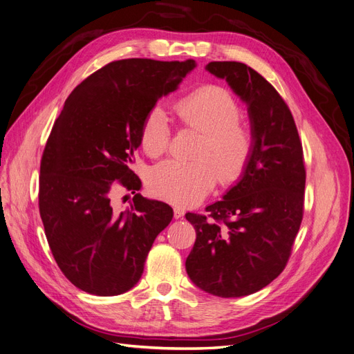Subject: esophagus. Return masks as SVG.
<instances>
[{
  "label": "esophagus",
  "instance_id": "esophagus-1",
  "mask_svg": "<svg viewBox=\"0 0 354 354\" xmlns=\"http://www.w3.org/2000/svg\"><path fill=\"white\" fill-rule=\"evenodd\" d=\"M184 214H185V208H184V207L176 205V207L174 208V216H175V218H180V217H184Z\"/></svg>",
  "mask_w": 354,
  "mask_h": 354
}]
</instances>
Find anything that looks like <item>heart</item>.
I'll return each mask as SVG.
<instances>
[{"instance_id": "heart-1", "label": "heart", "mask_w": 354, "mask_h": 354, "mask_svg": "<svg viewBox=\"0 0 354 354\" xmlns=\"http://www.w3.org/2000/svg\"><path fill=\"white\" fill-rule=\"evenodd\" d=\"M179 121L203 133L195 156L187 162L169 159L149 174V189L156 197L174 204H194L203 200L218 176L225 184L236 180L254 153V134L241 120L238 102L226 90L207 86L179 99L174 106ZM142 149L160 156L170 144V128L160 106L150 109L141 127Z\"/></svg>"}]
</instances>
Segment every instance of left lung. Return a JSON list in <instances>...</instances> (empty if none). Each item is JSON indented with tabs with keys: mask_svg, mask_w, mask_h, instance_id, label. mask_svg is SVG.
<instances>
[{
	"mask_svg": "<svg viewBox=\"0 0 354 354\" xmlns=\"http://www.w3.org/2000/svg\"><path fill=\"white\" fill-rule=\"evenodd\" d=\"M205 70L248 104L254 153L207 216L185 214L197 233L185 267L201 290L241 297L279 277L290 258L304 218V149L289 106L263 75L236 61H213Z\"/></svg>",
	"mask_w": 354,
	"mask_h": 354,
	"instance_id": "obj_1",
	"label": "left lung"
}]
</instances>
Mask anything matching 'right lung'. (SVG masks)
I'll list each match as a JSON object with an SVG mask.
<instances>
[{"instance_id":"add662e5","label":"right lung","mask_w":354,"mask_h":354,"mask_svg":"<svg viewBox=\"0 0 354 354\" xmlns=\"http://www.w3.org/2000/svg\"><path fill=\"white\" fill-rule=\"evenodd\" d=\"M194 67V59L113 61L65 100L42 154L39 213L59 270L80 290L128 292L157 234L172 220V207L140 194L129 211L116 212L110 192L115 185L140 189L129 166L144 118Z\"/></svg>"}]
</instances>
